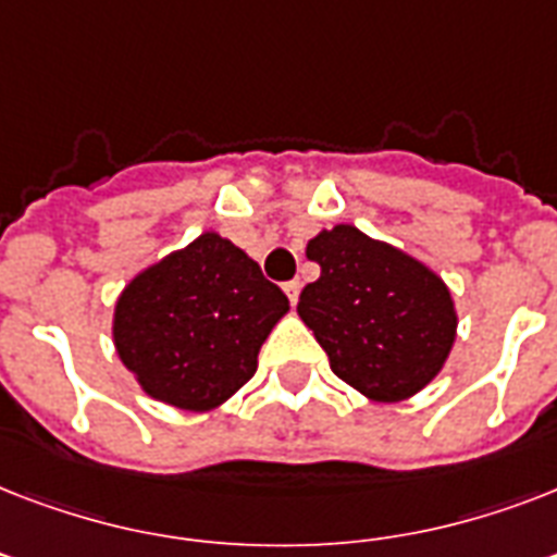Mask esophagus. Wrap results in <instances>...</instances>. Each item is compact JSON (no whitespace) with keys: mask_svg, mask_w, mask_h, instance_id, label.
Listing matches in <instances>:
<instances>
[{"mask_svg":"<svg viewBox=\"0 0 557 557\" xmlns=\"http://www.w3.org/2000/svg\"><path fill=\"white\" fill-rule=\"evenodd\" d=\"M283 292H286L292 306H295L297 297H300V280H288V283H283Z\"/></svg>","mask_w":557,"mask_h":557,"instance_id":"esophagus-1","label":"esophagus"}]
</instances>
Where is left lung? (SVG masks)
Wrapping results in <instances>:
<instances>
[{"label": "left lung", "mask_w": 557, "mask_h": 557, "mask_svg": "<svg viewBox=\"0 0 557 557\" xmlns=\"http://www.w3.org/2000/svg\"><path fill=\"white\" fill-rule=\"evenodd\" d=\"M321 277L297 314L326 349L332 372L372 401H405L445 367L457 309L436 271L393 245L335 225L309 239Z\"/></svg>", "instance_id": "8db88e82"}]
</instances>
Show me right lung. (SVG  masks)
I'll use <instances>...</instances> for the list:
<instances>
[{
  "label": "right lung",
  "instance_id": "obj_1",
  "mask_svg": "<svg viewBox=\"0 0 557 557\" xmlns=\"http://www.w3.org/2000/svg\"><path fill=\"white\" fill-rule=\"evenodd\" d=\"M288 297L225 236L201 234L121 292L112 338L147 396L205 413L257 372Z\"/></svg>",
  "mask_w": 557,
  "mask_h": 557
}]
</instances>
